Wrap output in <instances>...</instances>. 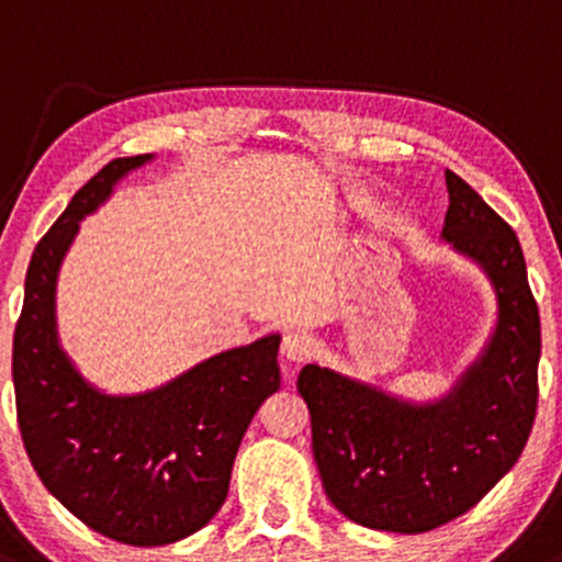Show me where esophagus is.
<instances>
[{"instance_id": "34e87169", "label": "esophagus", "mask_w": 562, "mask_h": 562, "mask_svg": "<svg viewBox=\"0 0 562 562\" xmlns=\"http://www.w3.org/2000/svg\"><path fill=\"white\" fill-rule=\"evenodd\" d=\"M311 337L300 331H289L286 337L281 339V356L292 363H302L307 356H311Z\"/></svg>"}]
</instances>
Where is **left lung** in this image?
<instances>
[{"label": "left lung", "instance_id": "1", "mask_svg": "<svg viewBox=\"0 0 562 562\" xmlns=\"http://www.w3.org/2000/svg\"><path fill=\"white\" fill-rule=\"evenodd\" d=\"M449 212L440 236L488 276L496 329L477 361L435 403L395 398L307 363L313 457L345 518L374 531L425 533L475 507L526 449L539 398V307L515 231L446 169Z\"/></svg>", "mask_w": 562, "mask_h": 562}]
</instances>
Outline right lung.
I'll list each match as a JSON object with an SVG mask.
<instances>
[{
	"instance_id": "add662e5",
	"label": "right lung",
	"mask_w": 562,
	"mask_h": 562,
	"mask_svg": "<svg viewBox=\"0 0 562 562\" xmlns=\"http://www.w3.org/2000/svg\"><path fill=\"white\" fill-rule=\"evenodd\" d=\"M150 159L105 164L44 233L12 339L18 427L36 475L85 526L132 547L172 544L217 515L244 432L281 387L279 334L206 358L140 395L100 393L63 352L55 286L79 220Z\"/></svg>"
}]
</instances>
